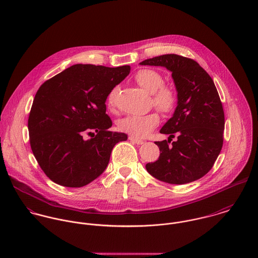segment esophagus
<instances>
[{"instance_id": "esophagus-1", "label": "esophagus", "mask_w": 258, "mask_h": 258, "mask_svg": "<svg viewBox=\"0 0 258 258\" xmlns=\"http://www.w3.org/2000/svg\"><path fill=\"white\" fill-rule=\"evenodd\" d=\"M129 140H130L131 142H133V143L137 144V145H142V144L144 143V141H143V140H140V139L134 138V137H132V136H130V137H129Z\"/></svg>"}]
</instances>
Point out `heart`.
Returning a JSON list of instances; mask_svg holds the SVG:
<instances>
[{
    "mask_svg": "<svg viewBox=\"0 0 258 258\" xmlns=\"http://www.w3.org/2000/svg\"><path fill=\"white\" fill-rule=\"evenodd\" d=\"M135 81L149 93H152L153 104L164 113L174 110L177 103L176 90L164 84V76L155 70L145 69L135 74ZM117 88H113L108 94V105H114V98ZM160 116L157 112L145 115H131L118 122L120 131L129 134L134 138H143L151 133L159 124Z\"/></svg>",
    "mask_w": 258,
    "mask_h": 258,
    "instance_id": "b5f03b06",
    "label": "heart"
}]
</instances>
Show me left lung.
<instances>
[{
  "mask_svg": "<svg viewBox=\"0 0 258 258\" xmlns=\"http://www.w3.org/2000/svg\"><path fill=\"white\" fill-rule=\"evenodd\" d=\"M140 64L166 68L178 92L175 112L160 130L170 136L155 142L160 156L146 165L148 173L168 184L201 179L213 168L223 143L224 113L214 80L197 61L178 54L156 56ZM175 136L177 141L170 145Z\"/></svg>",
  "mask_w": 258,
  "mask_h": 258,
  "instance_id": "obj_1",
  "label": "left lung"
}]
</instances>
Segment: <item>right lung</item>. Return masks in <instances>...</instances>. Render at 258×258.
I'll return each mask as SVG.
<instances>
[{
  "label": "right lung",
  "instance_id": "obj_1",
  "mask_svg": "<svg viewBox=\"0 0 258 258\" xmlns=\"http://www.w3.org/2000/svg\"><path fill=\"white\" fill-rule=\"evenodd\" d=\"M130 73L129 66L74 64L40 85L30 112V143L37 163L55 184L80 187L107 168L113 147L126 141L112 132L106 114L111 90ZM94 139L84 141V132Z\"/></svg>",
  "mask_w": 258,
  "mask_h": 258
}]
</instances>
